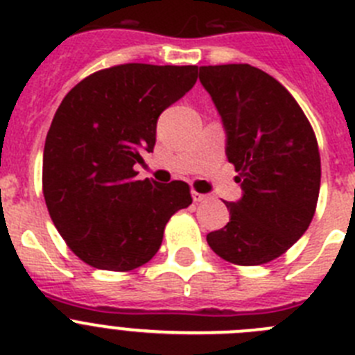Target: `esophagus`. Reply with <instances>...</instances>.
<instances>
[{"label":"esophagus","mask_w":355,"mask_h":355,"mask_svg":"<svg viewBox=\"0 0 355 355\" xmlns=\"http://www.w3.org/2000/svg\"><path fill=\"white\" fill-rule=\"evenodd\" d=\"M209 194H203V193H198V191H193V200L194 201H205L209 200Z\"/></svg>","instance_id":"esophagus-1"}]
</instances>
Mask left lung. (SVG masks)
I'll return each mask as SVG.
<instances>
[{"instance_id": "1", "label": "left lung", "mask_w": 355, "mask_h": 355, "mask_svg": "<svg viewBox=\"0 0 355 355\" xmlns=\"http://www.w3.org/2000/svg\"><path fill=\"white\" fill-rule=\"evenodd\" d=\"M200 81L221 114L226 155L244 193L226 203L230 223L207 242L230 263L276 260L317 209L320 154L311 123L285 86L248 63L200 67Z\"/></svg>"}]
</instances>
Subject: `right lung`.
<instances>
[{
    "instance_id": "right-lung-1",
    "label": "right lung",
    "mask_w": 355,
    "mask_h": 355,
    "mask_svg": "<svg viewBox=\"0 0 355 355\" xmlns=\"http://www.w3.org/2000/svg\"><path fill=\"white\" fill-rule=\"evenodd\" d=\"M198 79L196 65L125 63L98 70L60 104L44 146L42 189L54 226L95 269H138L166 223L193 203L189 185L136 180L155 145L157 118Z\"/></svg>"
}]
</instances>
